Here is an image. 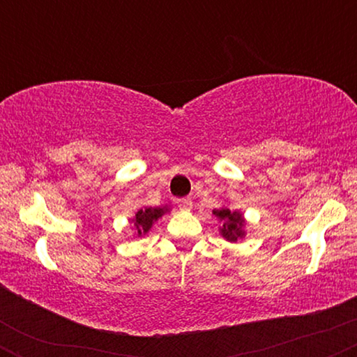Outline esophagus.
<instances>
[{"mask_svg": "<svg viewBox=\"0 0 357 357\" xmlns=\"http://www.w3.org/2000/svg\"><path fill=\"white\" fill-rule=\"evenodd\" d=\"M178 208L181 211H190L191 208H192V202H191V198H184V199H179L178 202Z\"/></svg>", "mask_w": 357, "mask_h": 357, "instance_id": "esophagus-1", "label": "esophagus"}]
</instances>
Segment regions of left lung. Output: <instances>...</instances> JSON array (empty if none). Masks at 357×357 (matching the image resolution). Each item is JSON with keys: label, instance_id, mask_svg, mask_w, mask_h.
<instances>
[{"label": "left lung", "instance_id": "obj_1", "mask_svg": "<svg viewBox=\"0 0 357 357\" xmlns=\"http://www.w3.org/2000/svg\"><path fill=\"white\" fill-rule=\"evenodd\" d=\"M218 218L223 221V227H221V235L227 240L236 241L238 236L243 235L241 233V227H243V220H241V215L238 211H230L228 208H223V210H215Z\"/></svg>", "mask_w": 357, "mask_h": 357}]
</instances>
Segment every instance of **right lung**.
I'll return each instance as SVG.
<instances>
[{
    "instance_id": "1",
    "label": "right lung",
    "mask_w": 357,
    "mask_h": 357,
    "mask_svg": "<svg viewBox=\"0 0 357 357\" xmlns=\"http://www.w3.org/2000/svg\"><path fill=\"white\" fill-rule=\"evenodd\" d=\"M162 213H165L162 208H146V210H139L136 220H134V225H136L139 235L149 231V228L153 227V221L158 220Z\"/></svg>"
}]
</instances>
